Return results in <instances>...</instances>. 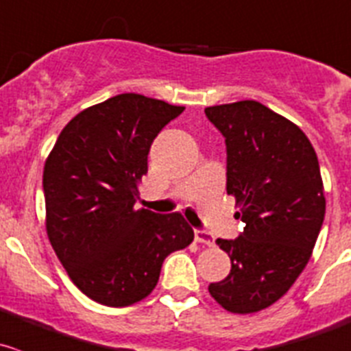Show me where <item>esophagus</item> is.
I'll return each mask as SVG.
<instances>
[{"mask_svg":"<svg viewBox=\"0 0 351 351\" xmlns=\"http://www.w3.org/2000/svg\"><path fill=\"white\" fill-rule=\"evenodd\" d=\"M195 241L197 243L207 245V247H213L214 245V237L206 230H195Z\"/></svg>","mask_w":351,"mask_h":351,"instance_id":"1","label":"esophagus"}]
</instances>
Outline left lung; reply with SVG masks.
<instances>
[{
	"label": "left lung",
	"instance_id": "left-lung-1",
	"mask_svg": "<svg viewBox=\"0 0 351 351\" xmlns=\"http://www.w3.org/2000/svg\"><path fill=\"white\" fill-rule=\"evenodd\" d=\"M206 117L226 142V192L245 223L234 240H216L231 271L209 293L228 312L254 314L290 290L312 255L326 214L317 154L293 121L257 101Z\"/></svg>",
	"mask_w": 351,
	"mask_h": 351
}]
</instances>
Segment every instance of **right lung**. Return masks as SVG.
Listing matches in <instances>:
<instances>
[{
  "mask_svg": "<svg viewBox=\"0 0 351 351\" xmlns=\"http://www.w3.org/2000/svg\"><path fill=\"white\" fill-rule=\"evenodd\" d=\"M183 110L134 93L110 97L71 118L47 156V238L75 287L97 304L144 300L165 258L193 241L180 213L135 207L152 141Z\"/></svg>",
  "mask_w": 351,
  "mask_h": 351,
  "instance_id": "add662e5",
  "label": "right lung"
}]
</instances>
